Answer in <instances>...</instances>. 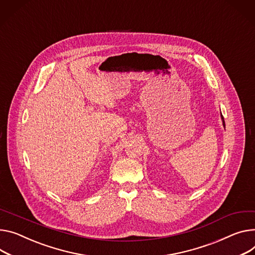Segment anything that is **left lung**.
Returning <instances> with one entry per match:
<instances>
[{
    "label": "left lung",
    "instance_id": "left-lung-1",
    "mask_svg": "<svg viewBox=\"0 0 255 255\" xmlns=\"http://www.w3.org/2000/svg\"><path fill=\"white\" fill-rule=\"evenodd\" d=\"M222 120H223V124H224V127H225V122H224V117H223V115H222Z\"/></svg>",
    "mask_w": 255,
    "mask_h": 255
}]
</instances>
